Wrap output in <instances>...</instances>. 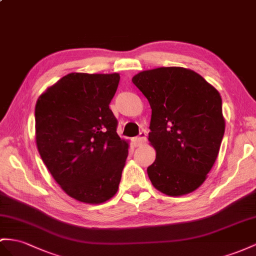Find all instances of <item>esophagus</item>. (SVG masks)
Here are the masks:
<instances>
[{"label":"esophagus","instance_id":"esophagus-1","mask_svg":"<svg viewBox=\"0 0 256 256\" xmlns=\"http://www.w3.org/2000/svg\"><path fill=\"white\" fill-rule=\"evenodd\" d=\"M145 142H146V132H140V135L137 136L136 138H134L135 146H140Z\"/></svg>","mask_w":256,"mask_h":256}]
</instances>
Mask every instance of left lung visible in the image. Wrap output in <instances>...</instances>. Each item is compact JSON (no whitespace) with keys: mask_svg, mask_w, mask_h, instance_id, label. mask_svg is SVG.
Returning <instances> with one entry per match:
<instances>
[{"mask_svg":"<svg viewBox=\"0 0 256 256\" xmlns=\"http://www.w3.org/2000/svg\"><path fill=\"white\" fill-rule=\"evenodd\" d=\"M132 82L152 107L148 140L156 156L147 173L152 185L172 196L196 190L211 171L225 132L218 90L182 67L142 71Z\"/></svg>","mask_w":256,"mask_h":256,"instance_id":"obj_1","label":"left lung"}]
</instances>
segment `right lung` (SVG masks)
<instances>
[{
	"label": "right lung",
	"mask_w": 256,
	"mask_h": 256,
	"mask_svg": "<svg viewBox=\"0 0 256 256\" xmlns=\"http://www.w3.org/2000/svg\"><path fill=\"white\" fill-rule=\"evenodd\" d=\"M120 76L69 74L38 97L36 140L44 164L62 190L98 204L116 194L128 154L109 108Z\"/></svg>",
	"instance_id": "obj_1"
}]
</instances>
